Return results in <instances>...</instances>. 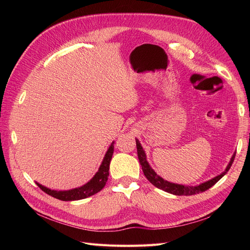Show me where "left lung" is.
<instances>
[{
	"mask_svg": "<svg viewBox=\"0 0 250 250\" xmlns=\"http://www.w3.org/2000/svg\"><path fill=\"white\" fill-rule=\"evenodd\" d=\"M135 142H137L138 157H139L140 164L142 166L144 175L146 176V178L154 187L161 188V190H163L165 192H168V193H171L173 195H178V196H191V195L199 194V193H202L204 191L208 190L209 188L213 187L218 180H220L225 175V174L229 172V170L230 169L231 165L233 163L234 156H236V153H233V155L231 156V160H230L229 164L228 165V167H226L224 172H222L220 175H218V176H216L214 178H211L208 181H206V183L200 184L198 186H194V187L193 186H184V185H177V184L169 183V181L165 180L161 176H158L157 174L154 172V170L150 167L149 163L147 162L145 151H144V149H143V147L141 145V143L137 139H135Z\"/></svg>",
	"mask_w": 250,
	"mask_h": 250,
	"instance_id": "left-lung-1",
	"label": "left lung"
}]
</instances>
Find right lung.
I'll return each instance as SVG.
<instances>
[{
  "mask_svg": "<svg viewBox=\"0 0 250 250\" xmlns=\"http://www.w3.org/2000/svg\"><path fill=\"white\" fill-rule=\"evenodd\" d=\"M112 153H113V142L109 146L106 154H105L103 158L100 168L95 174V176L90 179L87 184H85L84 186H82L80 188H73V190H69V191H54L40 185L39 183H36V185L39 186L41 188V190H42L44 193H47L48 195L52 196V197L62 200V201H73V200H80V199L87 198L89 196H93L94 194L100 192L104 188V186L106 185V181L109 175L108 171H109V164L111 161Z\"/></svg>",
  "mask_w": 250,
  "mask_h": 250,
  "instance_id": "1",
  "label": "right lung"
}]
</instances>
